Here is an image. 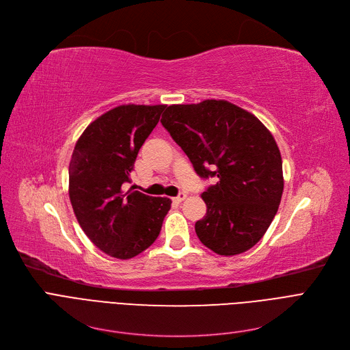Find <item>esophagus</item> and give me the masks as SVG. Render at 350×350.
<instances>
[{"label": "esophagus", "mask_w": 350, "mask_h": 350, "mask_svg": "<svg viewBox=\"0 0 350 350\" xmlns=\"http://www.w3.org/2000/svg\"><path fill=\"white\" fill-rule=\"evenodd\" d=\"M186 197H187V194L186 193H180L177 197H174L173 200L176 201V203H181V201H185L186 200Z\"/></svg>", "instance_id": "esophagus-1"}]
</instances>
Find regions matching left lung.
<instances>
[{"mask_svg": "<svg viewBox=\"0 0 350 350\" xmlns=\"http://www.w3.org/2000/svg\"><path fill=\"white\" fill-rule=\"evenodd\" d=\"M160 122L200 177H218L201 194L207 213L196 223L200 241L224 256L252 248L271 226L284 191L281 152L271 132L221 99L170 105Z\"/></svg>", "mask_w": 350, "mask_h": 350, "instance_id": "left-lung-1", "label": "left lung"}]
</instances>
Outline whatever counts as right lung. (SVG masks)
<instances>
[{
  "label": "right lung",
  "mask_w": 350,
  "mask_h": 350,
  "mask_svg": "<svg viewBox=\"0 0 350 350\" xmlns=\"http://www.w3.org/2000/svg\"><path fill=\"white\" fill-rule=\"evenodd\" d=\"M165 105H120L92 122L69 163V198L78 223L100 251L129 260L160 234L172 200L122 190Z\"/></svg>",
  "instance_id": "right-lung-1"
}]
</instances>
